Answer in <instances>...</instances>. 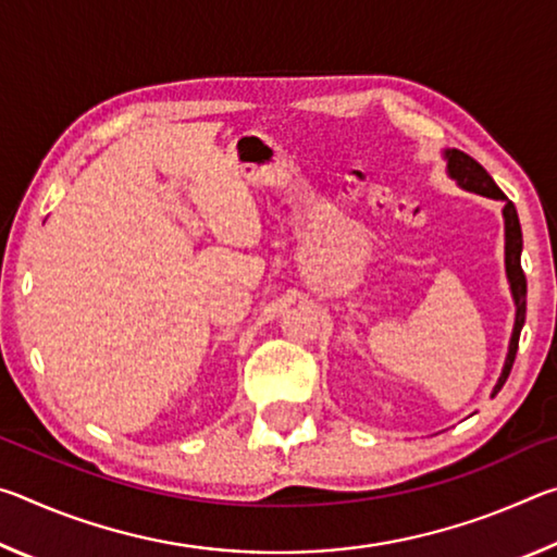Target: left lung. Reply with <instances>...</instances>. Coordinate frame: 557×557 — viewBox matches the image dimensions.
<instances>
[{"label": "left lung", "mask_w": 557, "mask_h": 557, "mask_svg": "<svg viewBox=\"0 0 557 557\" xmlns=\"http://www.w3.org/2000/svg\"><path fill=\"white\" fill-rule=\"evenodd\" d=\"M447 159V174L455 178V182L467 188V191L482 194L486 199H496V201H506L504 206V231H506V277L508 285H511V295L516 301V322H513V334H511V344H508V354H506V363L504 371L498 375V381L494 385V395L504 388V383L511 373V366L516 361V351H518V336H521V329L525 322V275L521 268V250H523V235H521V223H518V213L516 206L506 199L502 188L496 186V182L488 176L486 169L471 159L469 154L459 152V149H447L445 152Z\"/></svg>", "instance_id": "left-lung-1"}]
</instances>
